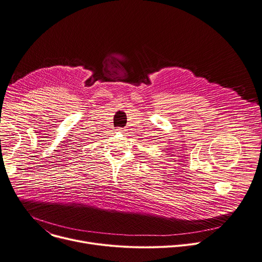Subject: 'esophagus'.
<instances>
[{
  "label": "esophagus",
  "mask_w": 262,
  "mask_h": 262,
  "mask_svg": "<svg viewBox=\"0 0 262 262\" xmlns=\"http://www.w3.org/2000/svg\"><path fill=\"white\" fill-rule=\"evenodd\" d=\"M116 132H118V133H124L125 130H124L123 128H117V129H116Z\"/></svg>",
  "instance_id": "1"
}]
</instances>
